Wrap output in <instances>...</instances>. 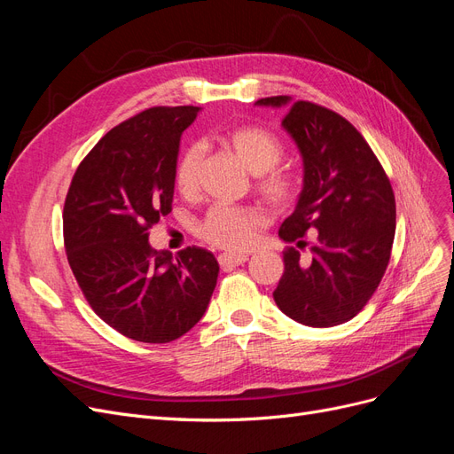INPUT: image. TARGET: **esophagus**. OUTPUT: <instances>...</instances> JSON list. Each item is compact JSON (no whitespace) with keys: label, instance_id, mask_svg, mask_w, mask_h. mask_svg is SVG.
Instances as JSON below:
<instances>
[{"label":"esophagus","instance_id":"obj_1","mask_svg":"<svg viewBox=\"0 0 454 454\" xmlns=\"http://www.w3.org/2000/svg\"><path fill=\"white\" fill-rule=\"evenodd\" d=\"M247 260H248L247 254H230V253H224V254L218 256V264H221V268H233V266L245 264Z\"/></svg>","mask_w":454,"mask_h":454}]
</instances>
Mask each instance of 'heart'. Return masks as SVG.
<instances>
[{
  "instance_id": "b5f03b06",
  "label": "heart",
  "mask_w": 454,
  "mask_h": 454,
  "mask_svg": "<svg viewBox=\"0 0 454 454\" xmlns=\"http://www.w3.org/2000/svg\"><path fill=\"white\" fill-rule=\"evenodd\" d=\"M231 151L241 160V164L253 175H260V192L273 206H286L296 196V179L288 171L277 169L285 147L279 137L258 126H243L233 129L226 137ZM203 151L200 145H190L181 154L175 168V184L184 194H190L198 184V171ZM262 223V216L245 207H233L218 203L203 218L198 231L207 243L241 251L248 247L254 236V228Z\"/></svg>"
}]
</instances>
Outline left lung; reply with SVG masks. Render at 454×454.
Returning <instances> with one entry per match:
<instances>
[{"mask_svg": "<svg viewBox=\"0 0 454 454\" xmlns=\"http://www.w3.org/2000/svg\"><path fill=\"white\" fill-rule=\"evenodd\" d=\"M254 106L288 107L281 126L303 164L294 213L279 230V238L296 247L283 254L273 300L300 325H343L368 303L388 266L396 231L390 181L358 129L338 113L309 101L294 104L290 96ZM307 229L316 230V245L312 258L300 261Z\"/></svg>", "mask_w": 454, "mask_h": 454, "instance_id": "8db88e82", "label": "left lung"}]
</instances>
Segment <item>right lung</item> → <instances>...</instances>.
I'll return each instance as SVG.
<instances>
[{"mask_svg": "<svg viewBox=\"0 0 454 454\" xmlns=\"http://www.w3.org/2000/svg\"><path fill=\"white\" fill-rule=\"evenodd\" d=\"M200 107H153L98 141L64 206L67 260L96 315L143 343H169L206 315L213 253L154 251L149 228L171 211L183 131Z\"/></svg>", "mask_w": 454, "mask_h": 454, "instance_id": "1", "label": "right lung"}]
</instances>
